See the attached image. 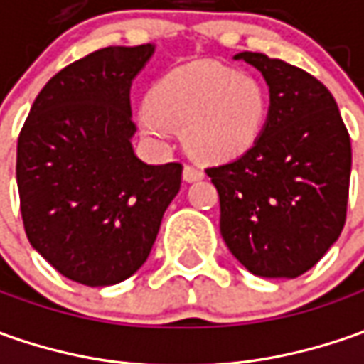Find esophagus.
Returning <instances> with one entry per match:
<instances>
[{
	"instance_id": "1",
	"label": "esophagus",
	"mask_w": 364,
	"mask_h": 364,
	"mask_svg": "<svg viewBox=\"0 0 364 364\" xmlns=\"http://www.w3.org/2000/svg\"><path fill=\"white\" fill-rule=\"evenodd\" d=\"M204 172L200 168H196V166H192V164H186L184 166V180L186 182H196V180H203Z\"/></svg>"
}]
</instances>
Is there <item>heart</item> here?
I'll return each mask as SVG.
<instances>
[{"mask_svg": "<svg viewBox=\"0 0 364 364\" xmlns=\"http://www.w3.org/2000/svg\"><path fill=\"white\" fill-rule=\"evenodd\" d=\"M265 117L267 97L259 80L210 60L164 75L149 92V105L139 111L147 135L166 139L167 123L178 125L186 147L204 161L243 156L257 141Z\"/></svg>", "mask_w": 364, "mask_h": 364, "instance_id": "heart-1", "label": "heart"}]
</instances>
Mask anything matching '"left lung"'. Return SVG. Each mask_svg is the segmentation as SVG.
<instances>
[{
	"instance_id": "1",
	"label": "left lung",
	"mask_w": 364,
	"mask_h": 364,
	"mask_svg": "<svg viewBox=\"0 0 364 364\" xmlns=\"http://www.w3.org/2000/svg\"><path fill=\"white\" fill-rule=\"evenodd\" d=\"M269 117L251 149L206 168L220 200V235L259 277H298L341 237L350 184V135L330 91L310 73L259 52Z\"/></svg>"
}]
</instances>
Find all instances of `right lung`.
I'll use <instances>...</instances> for the list:
<instances>
[{"label":"right lung","mask_w":364,"mask_h":364,"mask_svg":"<svg viewBox=\"0 0 364 364\" xmlns=\"http://www.w3.org/2000/svg\"><path fill=\"white\" fill-rule=\"evenodd\" d=\"M151 54V44L107 46L64 66L18 137L28 241L82 286H113L137 272L180 190V161L149 166L132 147L129 87Z\"/></svg>","instance_id":"obj_1"}]
</instances>
